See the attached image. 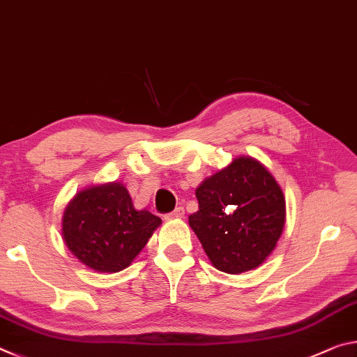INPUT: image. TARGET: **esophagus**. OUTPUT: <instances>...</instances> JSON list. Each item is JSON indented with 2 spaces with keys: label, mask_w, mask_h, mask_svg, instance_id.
<instances>
[{
  "label": "esophagus",
  "mask_w": 357,
  "mask_h": 357,
  "mask_svg": "<svg viewBox=\"0 0 357 357\" xmlns=\"http://www.w3.org/2000/svg\"><path fill=\"white\" fill-rule=\"evenodd\" d=\"M185 215V208L183 207H177L175 210H172L171 213L166 215L167 220H172V218H182Z\"/></svg>",
  "instance_id": "34e87169"
}]
</instances>
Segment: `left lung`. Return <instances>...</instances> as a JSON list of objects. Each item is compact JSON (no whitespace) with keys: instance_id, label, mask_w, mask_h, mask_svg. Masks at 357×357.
Returning a JSON list of instances; mask_svg holds the SVG:
<instances>
[{"instance_id":"left-lung-1","label":"left lung","mask_w":357,"mask_h":357,"mask_svg":"<svg viewBox=\"0 0 357 357\" xmlns=\"http://www.w3.org/2000/svg\"><path fill=\"white\" fill-rule=\"evenodd\" d=\"M188 217L208 261L226 273L253 271L277 247L286 221L282 186L253 156H237L196 188Z\"/></svg>"}]
</instances>
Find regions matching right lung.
<instances>
[{
	"label": "right lung",
	"instance_id": "1",
	"mask_svg": "<svg viewBox=\"0 0 357 357\" xmlns=\"http://www.w3.org/2000/svg\"><path fill=\"white\" fill-rule=\"evenodd\" d=\"M161 218L134 207L120 182L91 185L75 192L61 218L68 250L91 271L120 272L136 259Z\"/></svg>",
	"mask_w": 357,
	"mask_h": 357
}]
</instances>
